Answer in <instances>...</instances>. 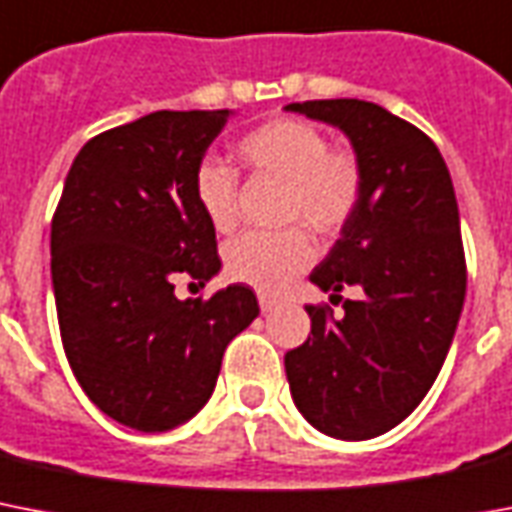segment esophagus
I'll list each match as a JSON object with an SVG mask.
<instances>
[{"mask_svg":"<svg viewBox=\"0 0 512 512\" xmlns=\"http://www.w3.org/2000/svg\"><path fill=\"white\" fill-rule=\"evenodd\" d=\"M277 304H280L277 298L267 296V293H259V306H261V312H264V314H269L272 309H277Z\"/></svg>","mask_w":512,"mask_h":512,"instance_id":"esophagus-1","label":"esophagus"}]
</instances>
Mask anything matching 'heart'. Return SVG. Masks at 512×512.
I'll return each instance as SVG.
<instances>
[{"instance_id":"1","label":"heart","mask_w":512,"mask_h":512,"mask_svg":"<svg viewBox=\"0 0 512 512\" xmlns=\"http://www.w3.org/2000/svg\"><path fill=\"white\" fill-rule=\"evenodd\" d=\"M240 161L261 177L285 182L280 232H248L227 248V275L251 288H285L314 259V240L341 235L362 208L365 163L349 147H330L317 124L301 118H272L237 142ZM195 200L216 232L237 224V177L227 163L206 158L195 171Z\"/></svg>"}]
</instances>
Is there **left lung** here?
Here are the masks:
<instances>
[{"label":"left lung","mask_w":512,"mask_h":512,"mask_svg":"<svg viewBox=\"0 0 512 512\" xmlns=\"http://www.w3.org/2000/svg\"><path fill=\"white\" fill-rule=\"evenodd\" d=\"M338 126L362 158L365 200L309 280L346 298L306 306L312 335L285 354L290 394L317 431L365 441L410 415L439 375L465 301L463 235L449 169L418 126L365 100L290 102Z\"/></svg>","instance_id":"obj_1"}]
</instances>
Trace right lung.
<instances>
[{"label":"right lung","instance_id":"right-lung-1","mask_svg":"<svg viewBox=\"0 0 512 512\" xmlns=\"http://www.w3.org/2000/svg\"><path fill=\"white\" fill-rule=\"evenodd\" d=\"M230 110H158L81 147L52 216V288L84 394L137 431H169L211 399L227 343L251 325L248 285L208 298L174 282L219 272L195 171Z\"/></svg>","mask_w":512,"mask_h":512}]
</instances>
